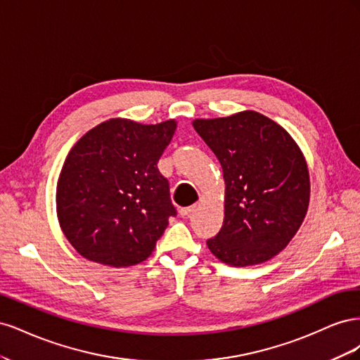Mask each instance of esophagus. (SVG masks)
Returning <instances> with one entry per match:
<instances>
[{
  "label": "esophagus",
  "mask_w": 360,
  "mask_h": 360,
  "mask_svg": "<svg viewBox=\"0 0 360 360\" xmlns=\"http://www.w3.org/2000/svg\"><path fill=\"white\" fill-rule=\"evenodd\" d=\"M195 209H197V205H191V207H183V209H180V214L181 217H188L192 212H195Z\"/></svg>",
  "instance_id": "1"
}]
</instances>
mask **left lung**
<instances>
[{"mask_svg": "<svg viewBox=\"0 0 360 360\" xmlns=\"http://www.w3.org/2000/svg\"><path fill=\"white\" fill-rule=\"evenodd\" d=\"M192 124L221 162L225 181L224 225L207 246L228 266L266 263L291 242L308 212L309 171L300 147L255 111Z\"/></svg>", "mask_w": 360, "mask_h": 360, "instance_id": "8db88e82", "label": "left lung"}]
</instances>
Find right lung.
Wrapping results in <instances>:
<instances>
[{
	"label": "right lung",
	"mask_w": 360,
	"mask_h": 360,
	"mask_svg": "<svg viewBox=\"0 0 360 360\" xmlns=\"http://www.w3.org/2000/svg\"><path fill=\"white\" fill-rule=\"evenodd\" d=\"M176 129V120L110 118L72 147L57 181V216L84 258L129 267L153 252L176 216L168 180L158 169Z\"/></svg>",
	"instance_id": "right-lung-1"
}]
</instances>
